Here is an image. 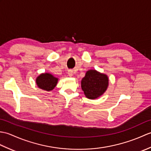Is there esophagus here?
I'll return each instance as SVG.
<instances>
[{"instance_id":"34e87169","label":"esophagus","mask_w":151,"mask_h":151,"mask_svg":"<svg viewBox=\"0 0 151 151\" xmlns=\"http://www.w3.org/2000/svg\"><path fill=\"white\" fill-rule=\"evenodd\" d=\"M74 73H73V70H68V75L69 76H73V74Z\"/></svg>"}]
</instances>
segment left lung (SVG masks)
<instances>
[{"mask_svg": "<svg viewBox=\"0 0 151 151\" xmlns=\"http://www.w3.org/2000/svg\"><path fill=\"white\" fill-rule=\"evenodd\" d=\"M108 85V76L95 69L88 70L81 81V88L85 96L91 100L103 95Z\"/></svg>", "mask_w": 151, "mask_h": 151, "instance_id": "obj_1", "label": "left lung"}]
</instances>
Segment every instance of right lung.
<instances>
[{"label": "right lung", "mask_w": 151, "mask_h": 151, "mask_svg": "<svg viewBox=\"0 0 151 151\" xmlns=\"http://www.w3.org/2000/svg\"><path fill=\"white\" fill-rule=\"evenodd\" d=\"M58 78L49 73H41L36 79L37 87L43 90L50 91L56 87Z\"/></svg>", "instance_id": "obj_1"}]
</instances>
